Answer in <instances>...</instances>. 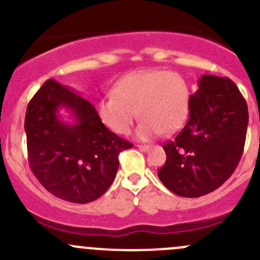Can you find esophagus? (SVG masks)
<instances>
[{
	"label": "esophagus",
	"instance_id": "1",
	"mask_svg": "<svg viewBox=\"0 0 260 260\" xmlns=\"http://www.w3.org/2000/svg\"><path fill=\"white\" fill-rule=\"evenodd\" d=\"M138 148L141 149V151L143 152H147L149 149V146H146V145H138Z\"/></svg>",
	"mask_w": 260,
	"mask_h": 260
}]
</instances>
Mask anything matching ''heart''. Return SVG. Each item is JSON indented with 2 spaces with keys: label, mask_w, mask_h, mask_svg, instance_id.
Returning <instances> with one entry per match:
<instances>
[{
  "label": "heart",
  "mask_w": 260,
  "mask_h": 260,
  "mask_svg": "<svg viewBox=\"0 0 260 260\" xmlns=\"http://www.w3.org/2000/svg\"><path fill=\"white\" fill-rule=\"evenodd\" d=\"M114 95L96 102L101 122L115 135L129 132L136 117L140 140L171 135L185 123L190 107V89L177 73L166 70H140L119 79Z\"/></svg>",
  "instance_id": "heart-1"
}]
</instances>
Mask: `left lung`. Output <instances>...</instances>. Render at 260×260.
I'll return each mask as SVG.
<instances>
[{
	"instance_id": "1",
	"label": "left lung",
	"mask_w": 260,
	"mask_h": 260,
	"mask_svg": "<svg viewBox=\"0 0 260 260\" xmlns=\"http://www.w3.org/2000/svg\"><path fill=\"white\" fill-rule=\"evenodd\" d=\"M190 95L188 118L174 141L164 146L161 182L182 198L212 192L234 172L242 158L248 106L229 78L205 74Z\"/></svg>"
}]
</instances>
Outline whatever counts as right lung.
<instances>
[{"label":"right lung","mask_w":260,"mask_h":260,"mask_svg":"<svg viewBox=\"0 0 260 260\" xmlns=\"http://www.w3.org/2000/svg\"><path fill=\"white\" fill-rule=\"evenodd\" d=\"M60 109L70 112L73 123L62 119ZM25 132L36 179L54 196L75 204L101 198L114 181L119 153L133 147L101 122L90 102L52 79L28 103Z\"/></svg>","instance_id":"obj_1"}]
</instances>
